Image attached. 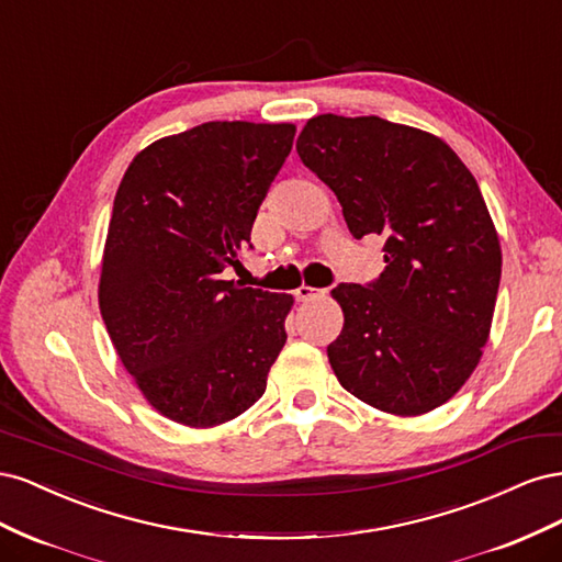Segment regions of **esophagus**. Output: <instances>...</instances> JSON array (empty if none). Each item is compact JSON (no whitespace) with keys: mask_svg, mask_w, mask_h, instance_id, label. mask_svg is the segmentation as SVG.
<instances>
[{"mask_svg":"<svg viewBox=\"0 0 562 562\" xmlns=\"http://www.w3.org/2000/svg\"><path fill=\"white\" fill-rule=\"evenodd\" d=\"M297 302H310V300H321L326 297V291H321V288H312V285H300L295 291Z\"/></svg>","mask_w":562,"mask_h":562,"instance_id":"esophagus-1","label":"esophagus"}]
</instances>
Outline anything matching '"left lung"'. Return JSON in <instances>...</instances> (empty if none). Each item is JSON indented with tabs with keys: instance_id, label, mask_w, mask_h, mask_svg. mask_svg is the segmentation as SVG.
<instances>
[{
	"instance_id": "1",
	"label": "left lung",
	"mask_w": 562,
	"mask_h": 562,
	"mask_svg": "<svg viewBox=\"0 0 562 562\" xmlns=\"http://www.w3.org/2000/svg\"><path fill=\"white\" fill-rule=\"evenodd\" d=\"M297 155L353 239H384L380 279L330 293L345 314L328 347L339 384L396 417L436 411L479 366L499 291V234L479 182L438 135L380 116H312Z\"/></svg>"
}]
</instances>
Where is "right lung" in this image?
I'll return each mask as SVG.
<instances>
[{"mask_svg":"<svg viewBox=\"0 0 562 562\" xmlns=\"http://www.w3.org/2000/svg\"><path fill=\"white\" fill-rule=\"evenodd\" d=\"M293 138L295 124L209 122L140 149L119 182L100 314L145 401L184 427L244 415L285 345L293 295L223 271L250 244Z\"/></svg>","mask_w":562,"mask_h":562,"instance_id":"right-lung-1","label":"right lung"}]
</instances>
